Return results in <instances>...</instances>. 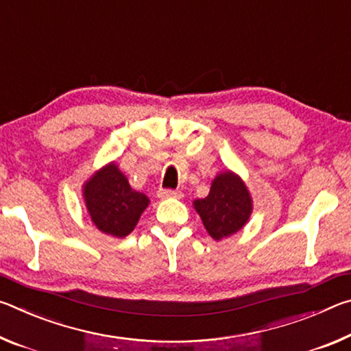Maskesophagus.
Wrapping results in <instances>:
<instances>
[{
	"mask_svg": "<svg viewBox=\"0 0 351 351\" xmlns=\"http://www.w3.org/2000/svg\"><path fill=\"white\" fill-rule=\"evenodd\" d=\"M158 197L161 199H167V198H176V199H181L182 198V193L180 190H170V189H161L158 192Z\"/></svg>",
	"mask_w": 351,
	"mask_h": 351,
	"instance_id": "1",
	"label": "esophagus"
}]
</instances>
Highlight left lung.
<instances>
[{
	"mask_svg": "<svg viewBox=\"0 0 351 351\" xmlns=\"http://www.w3.org/2000/svg\"><path fill=\"white\" fill-rule=\"evenodd\" d=\"M193 209L207 234L219 241L245 228L252 215L254 203L246 182L228 169L213 178L206 198L193 201Z\"/></svg>",
	"mask_w": 351,
	"mask_h": 351,
	"instance_id": "8db88e82",
	"label": "left lung"
}]
</instances>
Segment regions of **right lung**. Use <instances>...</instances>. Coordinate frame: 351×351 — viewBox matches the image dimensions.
<instances>
[{"mask_svg": "<svg viewBox=\"0 0 351 351\" xmlns=\"http://www.w3.org/2000/svg\"><path fill=\"white\" fill-rule=\"evenodd\" d=\"M82 197L93 224L102 234L114 239H123L133 232L150 204L145 193L130 186L128 178L116 161L105 164L83 182Z\"/></svg>", "mask_w": 351, "mask_h": 351, "instance_id": "1", "label": "right lung"}]
</instances>
